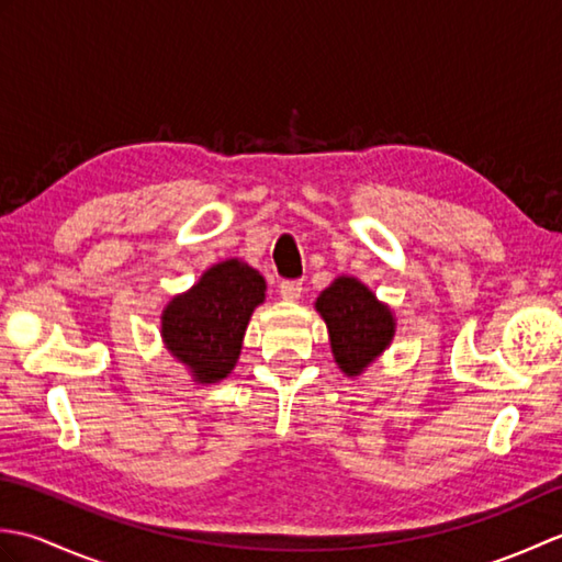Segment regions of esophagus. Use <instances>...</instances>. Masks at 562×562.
Wrapping results in <instances>:
<instances>
[{
  "label": "esophagus",
  "instance_id": "esophagus-1",
  "mask_svg": "<svg viewBox=\"0 0 562 562\" xmlns=\"http://www.w3.org/2000/svg\"><path fill=\"white\" fill-rule=\"evenodd\" d=\"M302 290H304L302 280H284L280 284V296L284 302H296L302 296Z\"/></svg>",
  "mask_w": 562,
  "mask_h": 562
}]
</instances>
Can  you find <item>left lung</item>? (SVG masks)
Instances as JSON below:
<instances>
[{
    "label": "left lung",
    "instance_id": "1",
    "mask_svg": "<svg viewBox=\"0 0 562 562\" xmlns=\"http://www.w3.org/2000/svg\"><path fill=\"white\" fill-rule=\"evenodd\" d=\"M324 316L336 362L348 376H357L393 338V316L362 282L338 278L316 300Z\"/></svg>",
    "mask_w": 562,
    "mask_h": 562
}]
</instances>
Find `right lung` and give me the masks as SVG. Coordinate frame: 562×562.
<instances>
[{"instance_id": "obj_1", "label": "right lung", "mask_w": 562, "mask_h": 562, "mask_svg": "<svg viewBox=\"0 0 562 562\" xmlns=\"http://www.w3.org/2000/svg\"><path fill=\"white\" fill-rule=\"evenodd\" d=\"M266 300V280L241 260H224L193 290L176 296L161 316L166 348L190 367L200 384L232 372L254 308Z\"/></svg>"}]
</instances>
